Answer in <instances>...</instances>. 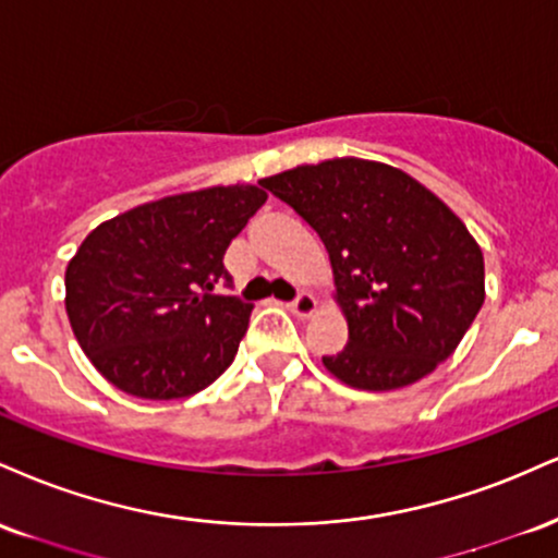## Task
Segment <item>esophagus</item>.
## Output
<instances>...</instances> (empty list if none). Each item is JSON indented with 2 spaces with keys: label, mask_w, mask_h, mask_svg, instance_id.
Instances as JSON below:
<instances>
[{
  "label": "esophagus",
  "mask_w": 558,
  "mask_h": 558,
  "mask_svg": "<svg viewBox=\"0 0 558 558\" xmlns=\"http://www.w3.org/2000/svg\"><path fill=\"white\" fill-rule=\"evenodd\" d=\"M316 307H318V303H316V298H313L311 292L298 294V298H294L292 303H290V311H292L298 318L313 316V313H316Z\"/></svg>",
  "instance_id": "esophagus-1"
}]
</instances>
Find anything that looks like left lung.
<instances>
[{"instance_id": "obj_1", "label": "left lung", "mask_w": 558, "mask_h": 558, "mask_svg": "<svg viewBox=\"0 0 558 558\" xmlns=\"http://www.w3.org/2000/svg\"><path fill=\"white\" fill-rule=\"evenodd\" d=\"M292 206L329 251L350 342L324 357L333 378L391 391L436 371L486 300L483 253L428 187L381 161L303 163L258 182Z\"/></svg>"}]
</instances>
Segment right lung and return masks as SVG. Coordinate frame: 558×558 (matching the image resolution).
Here are the masks:
<instances>
[{
  "mask_svg": "<svg viewBox=\"0 0 558 558\" xmlns=\"http://www.w3.org/2000/svg\"><path fill=\"white\" fill-rule=\"evenodd\" d=\"M268 195L216 185L143 203L98 225L64 271L81 350L124 395H198L232 365L253 305L216 294L225 253Z\"/></svg>",
  "mask_w": 558,
  "mask_h": 558,
  "instance_id": "1",
  "label": "right lung"
}]
</instances>
